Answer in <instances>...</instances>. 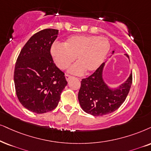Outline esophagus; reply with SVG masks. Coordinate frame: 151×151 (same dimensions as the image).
Wrapping results in <instances>:
<instances>
[{
  "label": "esophagus",
  "mask_w": 151,
  "mask_h": 151,
  "mask_svg": "<svg viewBox=\"0 0 151 151\" xmlns=\"http://www.w3.org/2000/svg\"><path fill=\"white\" fill-rule=\"evenodd\" d=\"M72 77V76L69 75V74H65V79L67 81H69V79Z\"/></svg>",
  "instance_id": "1"
}]
</instances>
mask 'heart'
<instances>
[{
	"label": "heart",
	"instance_id": "heart-1",
	"mask_svg": "<svg viewBox=\"0 0 151 151\" xmlns=\"http://www.w3.org/2000/svg\"><path fill=\"white\" fill-rule=\"evenodd\" d=\"M110 47L106 38L77 35L68 38L63 45L53 44L51 53L56 65L61 70L67 69L76 57L77 63L69 71L74 74H81L85 71L91 73L98 69L109 52Z\"/></svg>",
	"mask_w": 151,
	"mask_h": 151
}]
</instances>
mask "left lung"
<instances>
[{
	"mask_svg": "<svg viewBox=\"0 0 151 151\" xmlns=\"http://www.w3.org/2000/svg\"><path fill=\"white\" fill-rule=\"evenodd\" d=\"M125 56L129 58L128 55ZM104 65L103 63L94 73L81 80L78 94L82 109L94 116L106 115L117 110L125 102L132 83L130 74L127 81L117 88H109L102 78Z\"/></svg>",
	"mask_w": 151,
	"mask_h": 151,
	"instance_id": "left-lung-1",
	"label": "left lung"
}]
</instances>
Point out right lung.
Segmentation results:
<instances>
[{"label": "right lung", "mask_w": 151, "mask_h": 151, "mask_svg": "<svg viewBox=\"0 0 151 151\" xmlns=\"http://www.w3.org/2000/svg\"><path fill=\"white\" fill-rule=\"evenodd\" d=\"M58 30L47 28L34 34L17 58L14 81L21 104L30 111L44 114L54 109L67 82L53 63L51 47Z\"/></svg>", "instance_id": "1"}]
</instances>
